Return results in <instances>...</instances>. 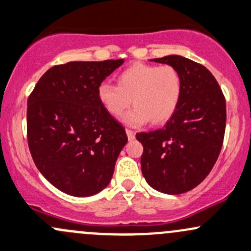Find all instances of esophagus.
<instances>
[{"instance_id":"esophagus-1","label":"esophagus","mask_w":251,"mask_h":251,"mask_svg":"<svg viewBox=\"0 0 251 251\" xmlns=\"http://www.w3.org/2000/svg\"><path fill=\"white\" fill-rule=\"evenodd\" d=\"M126 136H128L129 141H131V140L135 139V131H134V130H130V129H126Z\"/></svg>"}]
</instances>
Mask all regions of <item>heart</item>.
<instances>
[{"instance_id":"1","label":"heart","mask_w":251,"mask_h":251,"mask_svg":"<svg viewBox=\"0 0 251 251\" xmlns=\"http://www.w3.org/2000/svg\"><path fill=\"white\" fill-rule=\"evenodd\" d=\"M183 92L182 76L172 66L134 63L117 76V86L101 82L98 87L100 104L112 117L123 116V122L140 126L148 121L159 126L166 123L178 107Z\"/></svg>"}]
</instances>
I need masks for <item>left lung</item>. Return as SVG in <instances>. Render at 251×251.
Returning <instances> with one entry per match:
<instances>
[{"label":"left lung","mask_w":251,"mask_h":251,"mask_svg":"<svg viewBox=\"0 0 251 251\" xmlns=\"http://www.w3.org/2000/svg\"><path fill=\"white\" fill-rule=\"evenodd\" d=\"M151 61L175 67L182 76L183 92L163 129L136 134L144 146L141 171L153 189L178 195L200 184L219 157L226 126L225 98L202 64L179 55Z\"/></svg>","instance_id":"left-lung-1"}]
</instances>
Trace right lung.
I'll use <instances>...</instances> for the list:
<instances>
[{
    "instance_id": "obj_1",
    "label": "right lung",
    "mask_w": 251,
    "mask_h": 251,
    "mask_svg": "<svg viewBox=\"0 0 251 251\" xmlns=\"http://www.w3.org/2000/svg\"><path fill=\"white\" fill-rule=\"evenodd\" d=\"M125 60L68 62L37 82L27 100V140L34 164L53 187L86 198L107 187L128 137L107 114L98 87Z\"/></svg>"
}]
</instances>
